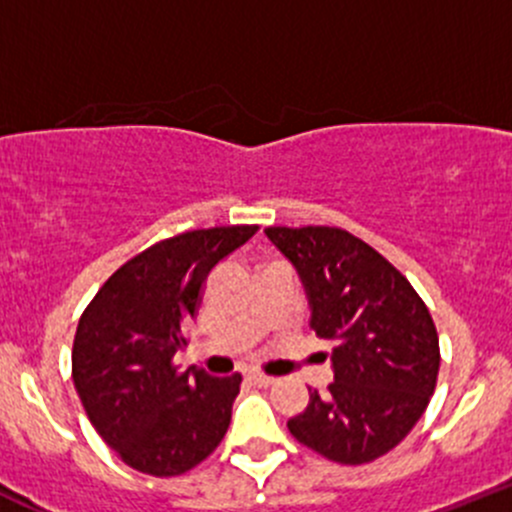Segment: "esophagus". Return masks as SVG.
<instances>
[{"mask_svg": "<svg viewBox=\"0 0 512 512\" xmlns=\"http://www.w3.org/2000/svg\"><path fill=\"white\" fill-rule=\"evenodd\" d=\"M247 380H250L252 385H257V388H270L272 382H275V377L260 375V372H247Z\"/></svg>", "mask_w": 512, "mask_h": 512, "instance_id": "1", "label": "esophagus"}]
</instances>
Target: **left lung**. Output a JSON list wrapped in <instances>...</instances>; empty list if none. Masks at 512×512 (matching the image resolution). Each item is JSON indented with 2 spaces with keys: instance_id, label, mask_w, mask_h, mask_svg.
Instances as JSON below:
<instances>
[{
  "instance_id": "1",
  "label": "left lung",
  "mask_w": 512,
  "mask_h": 512,
  "mask_svg": "<svg viewBox=\"0 0 512 512\" xmlns=\"http://www.w3.org/2000/svg\"><path fill=\"white\" fill-rule=\"evenodd\" d=\"M310 297V327L330 342L335 382L310 390L292 438L340 465L372 463L408 438L438 385L428 305L375 247L340 227H267Z\"/></svg>"
}]
</instances>
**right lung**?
<instances>
[{"label": "right lung", "mask_w": 512, "mask_h": 512, "mask_svg": "<svg viewBox=\"0 0 512 512\" xmlns=\"http://www.w3.org/2000/svg\"><path fill=\"white\" fill-rule=\"evenodd\" d=\"M257 225L167 237L124 262L97 290L72 345V380L89 423L124 465L175 478L225 438L242 375L182 370L177 350L197 317L212 267Z\"/></svg>", "instance_id": "right-lung-1"}]
</instances>
